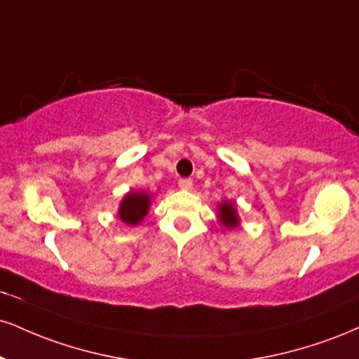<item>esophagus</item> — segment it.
<instances>
[{
    "instance_id": "34e87169",
    "label": "esophagus",
    "mask_w": 359,
    "mask_h": 359,
    "mask_svg": "<svg viewBox=\"0 0 359 359\" xmlns=\"http://www.w3.org/2000/svg\"><path fill=\"white\" fill-rule=\"evenodd\" d=\"M179 189H182V191H191L192 180L191 179H180L179 180Z\"/></svg>"
}]
</instances>
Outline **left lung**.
<instances>
[{"instance_id":"left-lung-1","label":"left lung","mask_w":359,"mask_h":359,"mask_svg":"<svg viewBox=\"0 0 359 359\" xmlns=\"http://www.w3.org/2000/svg\"><path fill=\"white\" fill-rule=\"evenodd\" d=\"M217 221L221 222L224 227L229 229V231L241 226V217L239 214H237V207L234 202L222 201L221 204L217 205Z\"/></svg>"}]
</instances>
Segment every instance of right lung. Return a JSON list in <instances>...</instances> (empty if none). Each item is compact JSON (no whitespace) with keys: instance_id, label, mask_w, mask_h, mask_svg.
Wrapping results in <instances>:
<instances>
[{"instance_id":"obj_1","label":"right lung","mask_w":359,"mask_h":359,"mask_svg":"<svg viewBox=\"0 0 359 359\" xmlns=\"http://www.w3.org/2000/svg\"><path fill=\"white\" fill-rule=\"evenodd\" d=\"M150 205H152V197L149 194L144 191H130L120 201L116 217L127 226L135 227L147 217Z\"/></svg>"}]
</instances>
